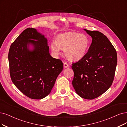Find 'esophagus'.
<instances>
[{
    "instance_id": "34e87169",
    "label": "esophagus",
    "mask_w": 127,
    "mask_h": 127,
    "mask_svg": "<svg viewBox=\"0 0 127 127\" xmlns=\"http://www.w3.org/2000/svg\"><path fill=\"white\" fill-rule=\"evenodd\" d=\"M69 66V65L68 64V63L67 62H64V67L65 68L68 67Z\"/></svg>"
}]
</instances>
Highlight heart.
<instances>
[{"label":"heart","mask_w":127,"mask_h":127,"mask_svg":"<svg viewBox=\"0 0 127 127\" xmlns=\"http://www.w3.org/2000/svg\"><path fill=\"white\" fill-rule=\"evenodd\" d=\"M90 41L86 34L72 32L56 36L55 41L50 43V47L54 54L58 55L61 49H63L64 54L67 59L77 61L85 56Z\"/></svg>","instance_id":"b5f03b06"}]
</instances>
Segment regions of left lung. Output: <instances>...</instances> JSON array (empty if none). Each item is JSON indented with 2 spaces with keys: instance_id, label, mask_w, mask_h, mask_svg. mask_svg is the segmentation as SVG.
Returning a JSON list of instances; mask_svg holds the SVG:
<instances>
[{
  "instance_id": "obj_1",
  "label": "left lung",
  "mask_w": 127,
  "mask_h": 127,
  "mask_svg": "<svg viewBox=\"0 0 127 127\" xmlns=\"http://www.w3.org/2000/svg\"><path fill=\"white\" fill-rule=\"evenodd\" d=\"M85 30L92 37L87 53L72 64V81L77 94L93 99L107 91L113 82L117 64L116 49L107 36L98 31Z\"/></svg>"
}]
</instances>
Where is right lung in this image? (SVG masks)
Wrapping results in <instances>:
<instances>
[{
	"instance_id": "obj_1",
	"label": "right lung",
	"mask_w": 127,
	"mask_h": 127,
	"mask_svg": "<svg viewBox=\"0 0 127 127\" xmlns=\"http://www.w3.org/2000/svg\"><path fill=\"white\" fill-rule=\"evenodd\" d=\"M31 44L34 48H28ZM11 81L23 94L31 99H41L53 87L63 63L52 57L48 40L34 28L23 31L11 44L8 53Z\"/></svg>"
}]
</instances>
